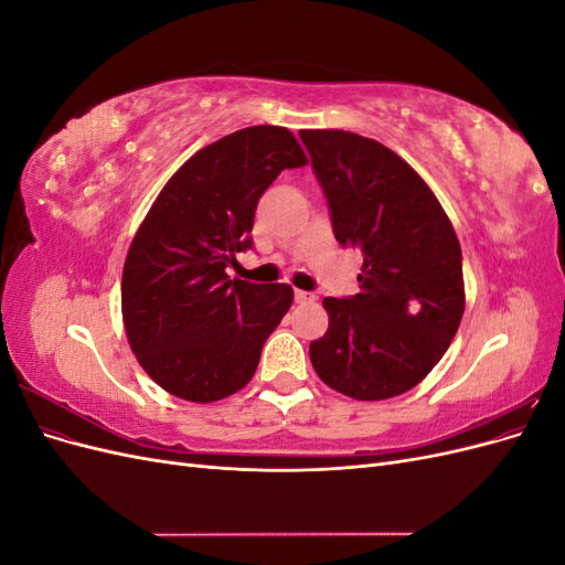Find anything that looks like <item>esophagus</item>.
Returning <instances> with one entry per match:
<instances>
[{
    "mask_svg": "<svg viewBox=\"0 0 565 565\" xmlns=\"http://www.w3.org/2000/svg\"><path fill=\"white\" fill-rule=\"evenodd\" d=\"M316 297L311 295V292H301V289H297V292H295V301L297 303H309V301H313Z\"/></svg>",
    "mask_w": 565,
    "mask_h": 565,
    "instance_id": "obj_1",
    "label": "esophagus"
}]
</instances>
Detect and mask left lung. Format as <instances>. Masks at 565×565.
Wrapping results in <instances>:
<instances>
[{"instance_id": "8db88e82", "label": "left lung", "mask_w": 565, "mask_h": 565, "mask_svg": "<svg viewBox=\"0 0 565 565\" xmlns=\"http://www.w3.org/2000/svg\"><path fill=\"white\" fill-rule=\"evenodd\" d=\"M339 245L363 254L351 299L324 297L311 363L330 388L386 401L429 374L465 316L461 247L426 181L391 148L341 129H301Z\"/></svg>"}]
</instances>
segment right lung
Instances as JSON below:
<instances>
[{
    "label": "right lung",
    "instance_id": "obj_1",
    "mask_svg": "<svg viewBox=\"0 0 565 565\" xmlns=\"http://www.w3.org/2000/svg\"><path fill=\"white\" fill-rule=\"evenodd\" d=\"M306 162L285 127L233 131L185 160L141 221L122 270V322L136 361L172 396L214 403L254 377L295 292L231 280L226 268L252 245L266 188Z\"/></svg>",
    "mask_w": 565,
    "mask_h": 565
}]
</instances>
